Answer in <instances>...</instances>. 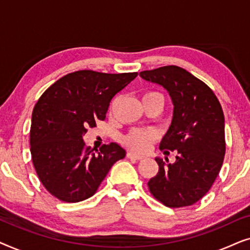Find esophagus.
I'll return each instance as SVG.
<instances>
[{
	"instance_id": "1",
	"label": "esophagus",
	"mask_w": 250,
	"mask_h": 250,
	"mask_svg": "<svg viewBox=\"0 0 250 250\" xmlns=\"http://www.w3.org/2000/svg\"><path fill=\"white\" fill-rule=\"evenodd\" d=\"M127 158L132 159V160H141V159H143V156L136 155V153H134V152H128L127 153Z\"/></svg>"
}]
</instances>
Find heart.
<instances>
[{
	"label": "heart",
	"instance_id": "heart-1",
	"mask_svg": "<svg viewBox=\"0 0 250 250\" xmlns=\"http://www.w3.org/2000/svg\"><path fill=\"white\" fill-rule=\"evenodd\" d=\"M150 94H158L155 92H150L146 93L145 97ZM156 138V134L153 131L150 129H141V128H134L128 133L127 135H125L124 143L126 146H128L129 149L134 150L138 152H145L148 150V148L151 145L153 139Z\"/></svg>",
	"mask_w": 250,
	"mask_h": 250
}]
</instances>
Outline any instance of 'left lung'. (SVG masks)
<instances>
[{
    "mask_svg": "<svg viewBox=\"0 0 250 250\" xmlns=\"http://www.w3.org/2000/svg\"><path fill=\"white\" fill-rule=\"evenodd\" d=\"M140 76L163 86L173 104L169 128L160 149L177 150L175 163L157 157L159 170L150 179L152 196L167 207L190 206L213 186L225 155L224 114L214 92L177 66L145 70Z\"/></svg>",
    "mask_w": 250,
    "mask_h": 250,
    "instance_id": "1",
    "label": "left lung"
}]
</instances>
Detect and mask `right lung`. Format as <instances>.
Returning a JSON list of instances; mask_svg holds the SVG:
<instances>
[{
  "mask_svg": "<svg viewBox=\"0 0 250 250\" xmlns=\"http://www.w3.org/2000/svg\"><path fill=\"white\" fill-rule=\"evenodd\" d=\"M136 76L78 70L58 80L39 99L32 115L30 152L41 182L52 196L66 203L87 199L124 158L126 151L118 143L94 152L83 135L88 126L104 121L111 99Z\"/></svg>",
  "mask_w": 250,
  "mask_h": 250,
  "instance_id": "right-lung-1",
  "label": "right lung"
}]
</instances>
